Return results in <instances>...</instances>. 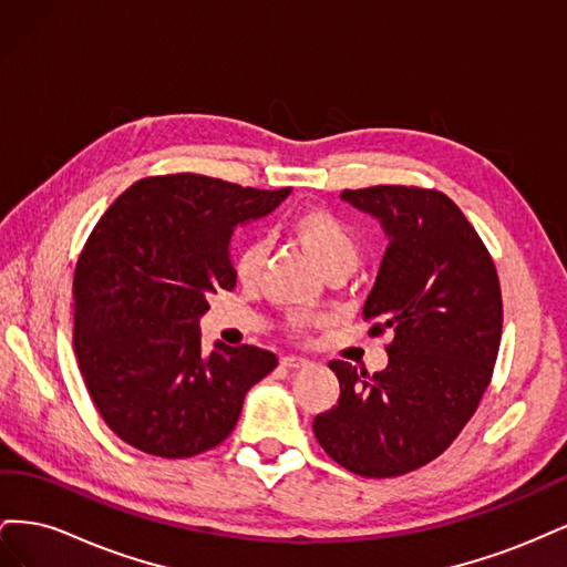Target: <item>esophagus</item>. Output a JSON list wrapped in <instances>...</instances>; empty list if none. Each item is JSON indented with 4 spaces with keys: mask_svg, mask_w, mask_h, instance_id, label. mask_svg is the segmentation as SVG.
I'll use <instances>...</instances> for the list:
<instances>
[{
    "mask_svg": "<svg viewBox=\"0 0 567 567\" xmlns=\"http://www.w3.org/2000/svg\"><path fill=\"white\" fill-rule=\"evenodd\" d=\"M310 364H312L310 359H305V357H281V367L288 369V371L305 369V367H310Z\"/></svg>",
    "mask_w": 567,
    "mask_h": 567,
    "instance_id": "34e87169",
    "label": "esophagus"
}]
</instances>
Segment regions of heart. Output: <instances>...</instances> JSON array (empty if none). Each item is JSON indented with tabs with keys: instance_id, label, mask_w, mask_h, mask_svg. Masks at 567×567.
<instances>
[{
	"instance_id": "1",
	"label": "heart",
	"mask_w": 567,
	"mask_h": 567,
	"mask_svg": "<svg viewBox=\"0 0 567 567\" xmlns=\"http://www.w3.org/2000/svg\"><path fill=\"white\" fill-rule=\"evenodd\" d=\"M290 234H293L305 255L310 257L315 267L329 277L336 271H348L352 274L359 265V241L352 234V229L346 221L331 215L329 210L312 208L300 213L293 225H290ZM269 255V246L265 238H255L236 257V279L252 286L265 269ZM307 326L305 319L296 321V329L302 331Z\"/></svg>"
}]
</instances>
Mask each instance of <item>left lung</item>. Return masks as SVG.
<instances>
[{
	"instance_id": "obj_1",
	"label": "left lung",
	"mask_w": 567,
	"mask_h": 567,
	"mask_svg": "<svg viewBox=\"0 0 567 567\" xmlns=\"http://www.w3.org/2000/svg\"><path fill=\"white\" fill-rule=\"evenodd\" d=\"M381 221L388 248L364 302L371 336L392 331L388 367L333 359L338 404L315 419L323 452L364 477L404 475L450 447L483 398L502 340V288L456 203L416 186L342 192Z\"/></svg>"
}]
</instances>
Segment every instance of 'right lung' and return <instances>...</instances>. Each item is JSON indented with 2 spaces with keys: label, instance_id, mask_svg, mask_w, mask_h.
<instances>
[{
  "label": "right lung",
  "instance_id": "right-lung-1",
  "mask_svg": "<svg viewBox=\"0 0 567 567\" xmlns=\"http://www.w3.org/2000/svg\"><path fill=\"white\" fill-rule=\"evenodd\" d=\"M290 188L260 192L203 175L132 184L104 213L73 281L75 354L111 431L140 452L186 458L227 440L246 392L279 359L200 346L208 296L236 286V227L267 217Z\"/></svg>",
  "mask_w": 567,
  "mask_h": 567
}]
</instances>
